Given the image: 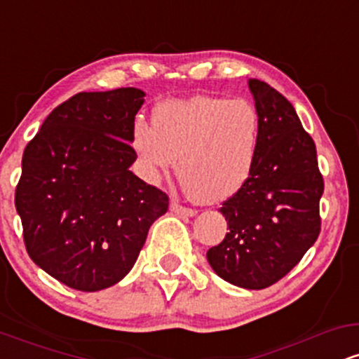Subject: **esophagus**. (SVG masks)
<instances>
[{
  "mask_svg": "<svg viewBox=\"0 0 359 359\" xmlns=\"http://www.w3.org/2000/svg\"><path fill=\"white\" fill-rule=\"evenodd\" d=\"M170 211L175 212V214H179V216H185V217H192V216H196V214H197L196 209L185 208V205L179 204V203H177V201H172Z\"/></svg>",
  "mask_w": 359,
  "mask_h": 359,
  "instance_id": "1",
  "label": "esophagus"
}]
</instances>
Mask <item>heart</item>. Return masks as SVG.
I'll return each instance as SVG.
<instances>
[{"label":"heart","mask_w":359,"mask_h":359,"mask_svg":"<svg viewBox=\"0 0 359 359\" xmlns=\"http://www.w3.org/2000/svg\"><path fill=\"white\" fill-rule=\"evenodd\" d=\"M259 137L262 119L250 101L194 96L160 102L154 126L135 123L131 147L148 180L170 174L179 158V177L194 199L221 203L248 182Z\"/></svg>","instance_id":"1"}]
</instances>
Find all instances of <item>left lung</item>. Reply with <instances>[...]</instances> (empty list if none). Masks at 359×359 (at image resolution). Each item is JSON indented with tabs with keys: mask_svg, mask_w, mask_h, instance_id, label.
<instances>
[{
	"mask_svg": "<svg viewBox=\"0 0 359 359\" xmlns=\"http://www.w3.org/2000/svg\"><path fill=\"white\" fill-rule=\"evenodd\" d=\"M262 119L248 182L222 203L224 240L208 251L212 270L236 287L262 290L294 269L320 233L324 180L316 143L278 90L248 81Z\"/></svg>",
	"mask_w": 359,
	"mask_h": 359,
	"instance_id": "left-lung-1",
	"label": "left lung"
}]
</instances>
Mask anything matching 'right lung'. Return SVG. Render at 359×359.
Here are the masks:
<instances>
[{"mask_svg":"<svg viewBox=\"0 0 359 359\" xmlns=\"http://www.w3.org/2000/svg\"><path fill=\"white\" fill-rule=\"evenodd\" d=\"M145 93H79L48 114L23 151L15 205L28 255L64 285L108 288L133 269L168 196L130 170Z\"/></svg>","mask_w":359,"mask_h":359,"instance_id":"add662e5","label":"right lung"}]
</instances>
